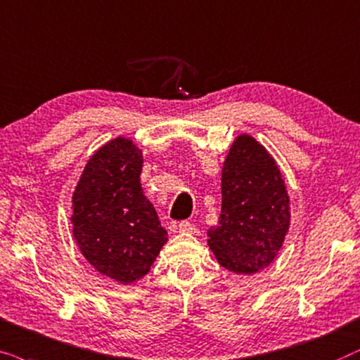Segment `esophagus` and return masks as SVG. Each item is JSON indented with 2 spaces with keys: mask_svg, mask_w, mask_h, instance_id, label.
Instances as JSON below:
<instances>
[{
  "mask_svg": "<svg viewBox=\"0 0 360 360\" xmlns=\"http://www.w3.org/2000/svg\"><path fill=\"white\" fill-rule=\"evenodd\" d=\"M177 229H179L181 233H195V232H198V227H195L194 224L188 222V220L181 222L179 225H177Z\"/></svg>",
  "mask_w": 360,
  "mask_h": 360,
  "instance_id": "1",
  "label": "esophagus"
}]
</instances>
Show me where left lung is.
<instances>
[{"instance_id":"obj_1","label":"left lung","mask_w":360,"mask_h":360,"mask_svg":"<svg viewBox=\"0 0 360 360\" xmlns=\"http://www.w3.org/2000/svg\"><path fill=\"white\" fill-rule=\"evenodd\" d=\"M220 193L222 210L207 245L225 270L253 275L275 260L290 230L283 172L257 138L240 133L224 160Z\"/></svg>"}]
</instances>
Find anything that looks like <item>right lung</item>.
Returning <instances> with one entry per match:
<instances>
[{
  "instance_id": "obj_1",
  "label": "right lung",
  "mask_w": 360,
  "mask_h": 360,
  "mask_svg": "<svg viewBox=\"0 0 360 360\" xmlns=\"http://www.w3.org/2000/svg\"><path fill=\"white\" fill-rule=\"evenodd\" d=\"M143 151L127 136L90 156L70 200L72 236L100 275L128 286L148 275L167 232L141 188Z\"/></svg>"
}]
</instances>
